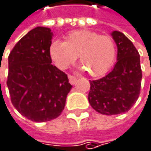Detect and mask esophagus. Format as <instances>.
Masks as SVG:
<instances>
[{"mask_svg":"<svg viewBox=\"0 0 151 151\" xmlns=\"http://www.w3.org/2000/svg\"><path fill=\"white\" fill-rule=\"evenodd\" d=\"M68 80H69V83L71 84H75L76 82V77L72 76V75H68Z\"/></svg>","mask_w":151,"mask_h":151,"instance_id":"34e87169","label":"esophagus"}]
</instances>
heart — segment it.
<instances>
[{"label":"heart","instance_id":"heart-1","mask_svg":"<svg viewBox=\"0 0 151 151\" xmlns=\"http://www.w3.org/2000/svg\"><path fill=\"white\" fill-rule=\"evenodd\" d=\"M50 54L60 69L68 68L79 56L83 68L91 76H100L112 67L116 50L110 36L90 30H77L68 33L65 42L54 41L50 44Z\"/></svg>","mask_w":151,"mask_h":151}]
</instances>
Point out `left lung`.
Returning a JSON list of instances; mask_svg holds the SVG:
<instances>
[{"label": "left lung", "mask_w": 151, "mask_h": 151, "mask_svg": "<svg viewBox=\"0 0 151 151\" xmlns=\"http://www.w3.org/2000/svg\"><path fill=\"white\" fill-rule=\"evenodd\" d=\"M117 46V62L104 77L90 81L88 100L94 110L111 116L127 112L139 98L142 84L140 55L123 33L114 31Z\"/></svg>", "instance_id": "obj_1"}]
</instances>
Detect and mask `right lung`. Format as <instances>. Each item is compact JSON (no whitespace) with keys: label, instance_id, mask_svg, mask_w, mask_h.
Segmentation results:
<instances>
[{"label":"right lung","instance_id":"1","mask_svg":"<svg viewBox=\"0 0 151 151\" xmlns=\"http://www.w3.org/2000/svg\"><path fill=\"white\" fill-rule=\"evenodd\" d=\"M51 38L50 28L35 27L16 43L9 55L7 85L11 103L34 122L58 117L72 88L67 74L51 64Z\"/></svg>","mask_w":151,"mask_h":151}]
</instances>
